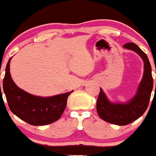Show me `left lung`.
<instances>
[{
    "mask_svg": "<svg viewBox=\"0 0 156 156\" xmlns=\"http://www.w3.org/2000/svg\"><path fill=\"white\" fill-rule=\"evenodd\" d=\"M122 47L136 52L144 62V73L137 92L134 96L126 102H112L108 100L102 89L100 88V93L97 101V112L101 119L119 126L129 124L140 118L148 108L153 88L151 67L148 56L133 43H128Z\"/></svg>",
    "mask_w": 156,
    "mask_h": 156,
    "instance_id": "left-lung-1",
    "label": "left lung"
}]
</instances>
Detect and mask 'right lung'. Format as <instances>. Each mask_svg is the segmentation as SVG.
<instances>
[{
    "mask_svg": "<svg viewBox=\"0 0 156 156\" xmlns=\"http://www.w3.org/2000/svg\"><path fill=\"white\" fill-rule=\"evenodd\" d=\"M11 59L5 69L3 89L12 113L34 126L51 124L57 121L62 115L68 97L73 90L51 97H40L25 91L15 83L11 76Z\"/></svg>",
    "mask_w": 156,
    "mask_h": 156,
    "instance_id": "add662e5",
    "label": "right lung"
}]
</instances>
